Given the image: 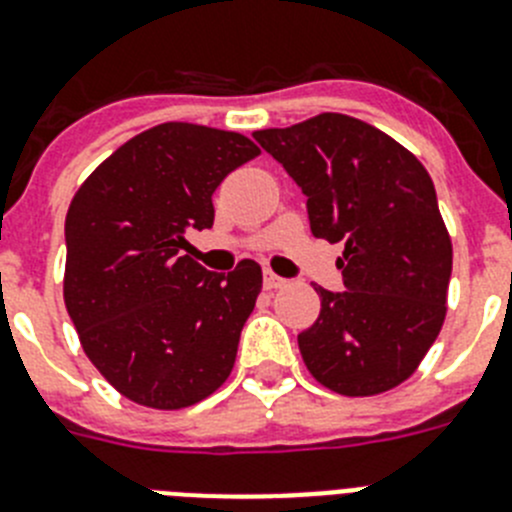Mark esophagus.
<instances>
[{"label":"esophagus","instance_id":"34e87169","mask_svg":"<svg viewBox=\"0 0 512 512\" xmlns=\"http://www.w3.org/2000/svg\"><path fill=\"white\" fill-rule=\"evenodd\" d=\"M284 284H287V279L277 277V274H274L271 269L264 271V287L266 289H279V287H284Z\"/></svg>","mask_w":512,"mask_h":512}]
</instances>
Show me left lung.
Masks as SVG:
<instances>
[{
	"label": "left lung",
	"mask_w": 512,
	"mask_h": 512,
	"mask_svg": "<svg viewBox=\"0 0 512 512\" xmlns=\"http://www.w3.org/2000/svg\"><path fill=\"white\" fill-rule=\"evenodd\" d=\"M302 194L315 238L343 243V292L315 287L318 320L297 336L310 374L369 397L418 369L446 318L451 238L418 158L356 117L323 112L256 130Z\"/></svg>",
	"instance_id": "1"
}]
</instances>
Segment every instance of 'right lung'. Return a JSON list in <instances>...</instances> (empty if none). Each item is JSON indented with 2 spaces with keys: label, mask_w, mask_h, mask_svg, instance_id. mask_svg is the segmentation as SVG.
I'll list each match as a JSON object with an SVG mask.
<instances>
[{
  "label": "right lung",
  "mask_w": 512,
  "mask_h": 512,
  "mask_svg": "<svg viewBox=\"0 0 512 512\" xmlns=\"http://www.w3.org/2000/svg\"><path fill=\"white\" fill-rule=\"evenodd\" d=\"M253 140L192 122L130 138L89 174L66 212L63 300L84 354L128 400L189 408L230 377L261 266L228 274L189 256L212 228V192L259 156Z\"/></svg>",
  "instance_id": "add662e5"
}]
</instances>
